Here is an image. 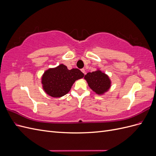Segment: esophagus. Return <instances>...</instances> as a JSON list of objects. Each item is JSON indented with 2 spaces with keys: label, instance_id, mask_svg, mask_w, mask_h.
<instances>
[{
  "label": "esophagus",
  "instance_id": "34e87169",
  "mask_svg": "<svg viewBox=\"0 0 156 156\" xmlns=\"http://www.w3.org/2000/svg\"><path fill=\"white\" fill-rule=\"evenodd\" d=\"M81 72H82L84 74H85V70H84V69H81Z\"/></svg>",
  "mask_w": 156,
  "mask_h": 156
}]
</instances>
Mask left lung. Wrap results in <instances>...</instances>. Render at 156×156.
Here are the masks:
<instances>
[{"label": "left lung", "instance_id": "8db88e82", "mask_svg": "<svg viewBox=\"0 0 156 156\" xmlns=\"http://www.w3.org/2000/svg\"><path fill=\"white\" fill-rule=\"evenodd\" d=\"M84 78L88 87L98 95H103L111 87V81L108 75L98 68L95 72L87 73Z\"/></svg>", "mask_w": 156, "mask_h": 156}]
</instances>
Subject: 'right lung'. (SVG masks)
Masks as SVG:
<instances>
[{"mask_svg": "<svg viewBox=\"0 0 156 156\" xmlns=\"http://www.w3.org/2000/svg\"><path fill=\"white\" fill-rule=\"evenodd\" d=\"M84 75L79 69H68L67 66L61 64L45 70L41 76V83L48 95L60 98L68 94L75 81L82 79Z\"/></svg>", "mask_w": 156, "mask_h": 156, "instance_id": "obj_1", "label": "right lung"}]
</instances>
